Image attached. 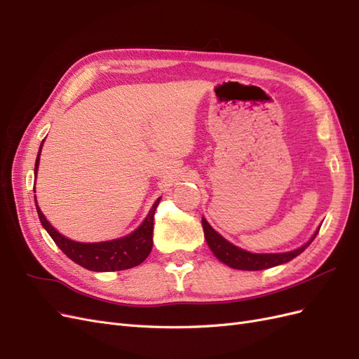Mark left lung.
<instances>
[{"instance_id":"left-lung-1","label":"left lung","mask_w":359,"mask_h":359,"mask_svg":"<svg viewBox=\"0 0 359 359\" xmlns=\"http://www.w3.org/2000/svg\"><path fill=\"white\" fill-rule=\"evenodd\" d=\"M202 227H203V233H205V240L208 247L211 248V252L214 256L223 262L224 265L231 266L233 269H241V271H260V269H268L273 266L283 265L289 260L295 259L298 255H301L304 250H306L311 241L316 238L318 232L320 227H318V231L311 235L310 240L295 248L292 252H283V253H252L247 252L244 248H240L238 245H233L223 238L215 229H212V226L206 222L205 217H202Z\"/></svg>"}]
</instances>
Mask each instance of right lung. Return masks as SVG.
<instances>
[{
    "instance_id": "obj_1",
    "label": "right lung",
    "mask_w": 359,
    "mask_h": 359,
    "mask_svg": "<svg viewBox=\"0 0 359 359\" xmlns=\"http://www.w3.org/2000/svg\"><path fill=\"white\" fill-rule=\"evenodd\" d=\"M43 142H45V140H41L37 158H36V168H34L36 177L39 170ZM160 199L161 198H158L154 202V205L151 206L145 220L140 223V226L136 227L133 232H130L126 236L116 238V240L100 241V243H79V241L70 240V238L60 233L55 227L46 220L45 214H43L41 210L39 208L37 199H36V208H37L41 226L45 227L52 240L55 241V244L61 248V252L67 257H70L74 264H78L82 268H86L90 271H95V273H111V271H123V269L137 266L148 257L151 248H153L154 212Z\"/></svg>"
}]
</instances>
